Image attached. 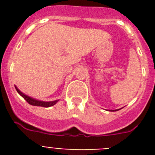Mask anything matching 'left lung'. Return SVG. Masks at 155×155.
<instances>
[{"instance_id":"8db88e82","label":"left lung","mask_w":155,"mask_h":155,"mask_svg":"<svg viewBox=\"0 0 155 155\" xmlns=\"http://www.w3.org/2000/svg\"><path fill=\"white\" fill-rule=\"evenodd\" d=\"M118 110H119V109H115V110H113V111H118Z\"/></svg>"}]
</instances>
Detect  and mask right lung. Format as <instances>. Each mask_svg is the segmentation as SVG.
Wrapping results in <instances>:
<instances>
[{
    "label": "right lung",
    "instance_id": "obj_1",
    "mask_svg": "<svg viewBox=\"0 0 155 155\" xmlns=\"http://www.w3.org/2000/svg\"><path fill=\"white\" fill-rule=\"evenodd\" d=\"M15 89H16L17 92H18V93L19 94L21 95V96L22 97L24 98V99L25 100V101H27L29 104H31V105H32V106H37V107H51V106H54V104H55L58 101H58H49V102H45V101H38V100L34 99V98H32V97H31L28 96V95L22 93L21 91L18 90V88L16 86H15Z\"/></svg>",
    "mask_w": 155,
    "mask_h": 155
}]
</instances>
